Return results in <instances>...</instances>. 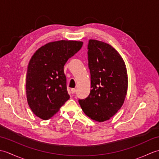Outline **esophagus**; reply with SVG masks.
<instances>
[{"label":"esophagus","mask_w":159,"mask_h":159,"mask_svg":"<svg viewBox=\"0 0 159 159\" xmlns=\"http://www.w3.org/2000/svg\"><path fill=\"white\" fill-rule=\"evenodd\" d=\"M75 92H76V89H74V88L71 89V93H74Z\"/></svg>","instance_id":"obj_1"}]
</instances>
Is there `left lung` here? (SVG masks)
I'll list each match as a JSON object with an SVG mask.
<instances>
[{
    "mask_svg": "<svg viewBox=\"0 0 159 159\" xmlns=\"http://www.w3.org/2000/svg\"><path fill=\"white\" fill-rule=\"evenodd\" d=\"M87 49L92 90L79 102L87 116L102 122L124 104L128 89L126 67L120 54L107 43L89 39Z\"/></svg>",
    "mask_w": 159,
    "mask_h": 159,
    "instance_id": "8db88e82",
    "label": "left lung"
}]
</instances>
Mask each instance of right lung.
Returning a JSON list of instances; mask_svg holds the SVG:
<instances>
[{
	"label": "right lung",
	"instance_id": "right-lung-1",
	"mask_svg": "<svg viewBox=\"0 0 159 159\" xmlns=\"http://www.w3.org/2000/svg\"><path fill=\"white\" fill-rule=\"evenodd\" d=\"M83 43L70 40L50 42L32 56L26 73V92L29 105L36 116L48 120L69 100L63 67Z\"/></svg>",
	"mask_w": 159,
	"mask_h": 159
}]
</instances>
